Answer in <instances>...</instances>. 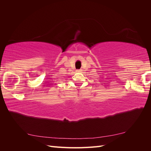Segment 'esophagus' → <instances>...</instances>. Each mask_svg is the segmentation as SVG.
<instances>
[{"label":"esophagus","instance_id":"1","mask_svg":"<svg viewBox=\"0 0 151 151\" xmlns=\"http://www.w3.org/2000/svg\"><path fill=\"white\" fill-rule=\"evenodd\" d=\"M76 72H81V70H77Z\"/></svg>","mask_w":151,"mask_h":151}]
</instances>
